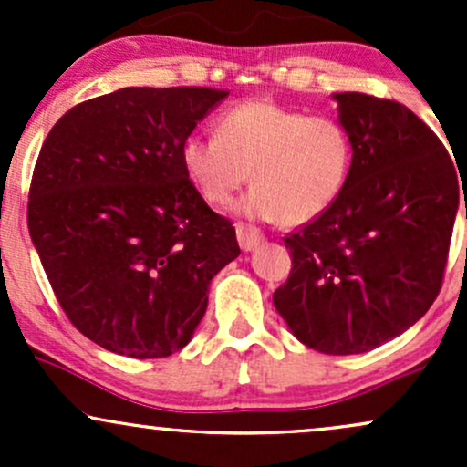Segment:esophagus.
Masks as SVG:
<instances>
[{
  "instance_id": "esophagus-1",
  "label": "esophagus",
  "mask_w": 467,
  "mask_h": 467,
  "mask_svg": "<svg viewBox=\"0 0 467 467\" xmlns=\"http://www.w3.org/2000/svg\"><path fill=\"white\" fill-rule=\"evenodd\" d=\"M237 239H239L241 248L248 252V250H254L256 245H259L261 241H264V233H261L259 228L250 226V223L239 222L237 223Z\"/></svg>"
}]
</instances>
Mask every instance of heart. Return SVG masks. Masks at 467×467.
<instances>
[{"mask_svg":"<svg viewBox=\"0 0 467 467\" xmlns=\"http://www.w3.org/2000/svg\"><path fill=\"white\" fill-rule=\"evenodd\" d=\"M186 178L211 206H226L241 186L244 215L301 226L340 200L353 169V140L334 116L254 99L219 116L217 138L191 136L182 144Z\"/></svg>","mask_w":467,"mask_h":467,"instance_id":"b5f03b06","label":"heart"}]
</instances>
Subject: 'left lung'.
<instances>
[{
  "mask_svg": "<svg viewBox=\"0 0 467 467\" xmlns=\"http://www.w3.org/2000/svg\"><path fill=\"white\" fill-rule=\"evenodd\" d=\"M334 100L353 140L349 184L285 237L292 272L272 301L309 349L351 356L404 334L435 303L461 173L409 107L360 92Z\"/></svg>",
  "mask_w": 467,
  "mask_h": 467,
  "instance_id": "obj_1",
  "label": "left lung"
}]
</instances>
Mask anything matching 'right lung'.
I'll use <instances>...</instances> for the list:
<instances>
[{
    "mask_svg": "<svg viewBox=\"0 0 467 467\" xmlns=\"http://www.w3.org/2000/svg\"><path fill=\"white\" fill-rule=\"evenodd\" d=\"M228 92L125 88L66 111L47 133L28 230L63 312L118 356L184 349L213 276L239 256L182 166V144Z\"/></svg>",
    "mask_w": 467,
    "mask_h": 467,
    "instance_id": "add662e5",
    "label": "right lung"
}]
</instances>
